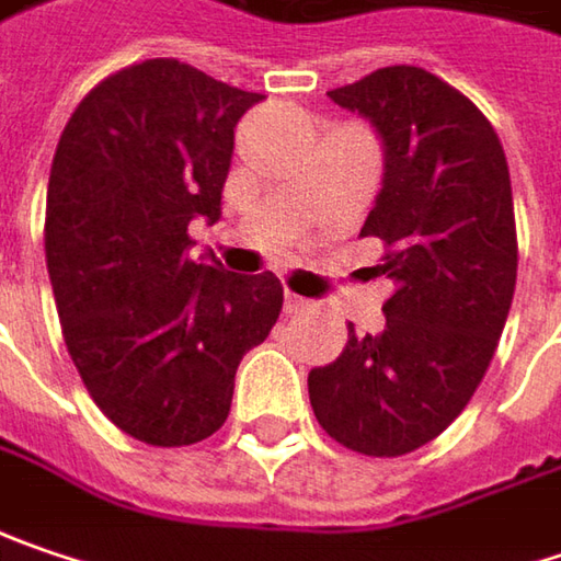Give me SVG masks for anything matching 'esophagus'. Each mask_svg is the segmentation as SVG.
Segmentation results:
<instances>
[{
	"mask_svg": "<svg viewBox=\"0 0 561 561\" xmlns=\"http://www.w3.org/2000/svg\"><path fill=\"white\" fill-rule=\"evenodd\" d=\"M284 309H287L290 316H302V312H309V309H312V302H309V299H302V296L287 294L284 296Z\"/></svg>",
	"mask_w": 561,
	"mask_h": 561,
	"instance_id": "34e87169",
	"label": "esophagus"
}]
</instances>
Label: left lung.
Returning a JSON list of instances; mask_svg holds the SVG:
<instances>
[{"label":"left lung","mask_w":561,"mask_h":561,"mask_svg":"<svg viewBox=\"0 0 561 561\" xmlns=\"http://www.w3.org/2000/svg\"><path fill=\"white\" fill-rule=\"evenodd\" d=\"M385 141V180L359 237L385 242L394 280L378 334L351 324L344 353L309 373L316 420L369 458H398L445 433L483 381L518 280L508 160L458 88L388 66L328 91Z\"/></svg>","instance_id":"8db88e82"}]
</instances>
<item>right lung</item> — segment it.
<instances>
[{
	"mask_svg": "<svg viewBox=\"0 0 561 561\" xmlns=\"http://www.w3.org/2000/svg\"><path fill=\"white\" fill-rule=\"evenodd\" d=\"M259 100L145 59L91 88L56 145L43 245L62 337L94 404L145 445L217 433L239 359L284 306L271 271L188 255V220L220 217L233 128Z\"/></svg>",
	"mask_w": 561,
	"mask_h": 561,
	"instance_id": "right-lung-1",
	"label": "right lung"
}]
</instances>
